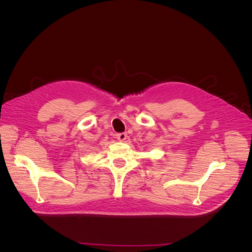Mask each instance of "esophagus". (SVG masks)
<instances>
[{
    "label": "esophagus",
    "mask_w": 252,
    "mask_h": 252,
    "mask_svg": "<svg viewBox=\"0 0 252 252\" xmlns=\"http://www.w3.org/2000/svg\"><path fill=\"white\" fill-rule=\"evenodd\" d=\"M116 136H117V139H118L119 141H122V142L125 141V140L128 138V136H127V133H126V132H121V133H117V134H116Z\"/></svg>",
    "instance_id": "esophagus-1"
}]
</instances>
